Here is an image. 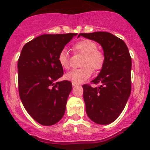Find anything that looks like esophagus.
<instances>
[{
	"label": "esophagus",
	"mask_w": 150,
	"mask_h": 150,
	"mask_svg": "<svg viewBox=\"0 0 150 150\" xmlns=\"http://www.w3.org/2000/svg\"><path fill=\"white\" fill-rule=\"evenodd\" d=\"M77 86V84H76V83H72V86Z\"/></svg>",
	"instance_id": "obj_1"
}]
</instances>
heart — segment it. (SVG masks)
Here are the masks:
<instances>
[{
  "label": "heart",
  "mask_w": 150,
  "mask_h": 150,
  "mask_svg": "<svg viewBox=\"0 0 150 150\" xmlns=\"http://www.w3.org/2000/svg\"><path fill=\"white\" fill-rule=\"evenodd\" d=\"M75 52L83 54L81 66L83 67L70 71L65 75V78L72 83H81L92 75V69H101L105 61L104 54L98 49V44L93 40L83 39L75 43L72 47ZM58 61L61 67L65 69L70 68L69 54L66 49L60 51Z\"/></svg>",
  "instance_id": "heart-1"
}]
</instances>
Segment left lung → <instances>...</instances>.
I'll list each match as a JSON object with an SVG mask.
<instances>
[{"label": "left lung", "mask_w": 150, "mask_h": 150, "mask_svg": "<svg viewBox=\"0 0 150 150\" xmlns=\"http://www.w3.org/2000/svg\"><path fill=\"white\" fill-rule=\"evenodd\" d=\"M80 36L98 42L103 50L104 64L92 81L100 86L82 87L88 117L96 124L107 125L117 119L130 96L132 58L124 40L111 33H80Z\"/></svg>", "instance_id": "8db88e82"}]
</instances>
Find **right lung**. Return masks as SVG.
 <instances>
[{
	"label": "right lung",
	"instance_id": "1",
	"mask_svg": "<svg viewBox=\"0 0 150 150\" xmlns=\"http://www.w3.org/2000/svg\"><path fill=\"white\" fill-rule=\"evenodd\" d=\"M75 35H42L21 50L18 62L19 96L29 115L41 125L58 123L65 112L72 86L69 81L57 82L64 74L58 55Z\"/></svg>",
	"mask_w": 150,
	"mask_h": 150
}]
</instances>
